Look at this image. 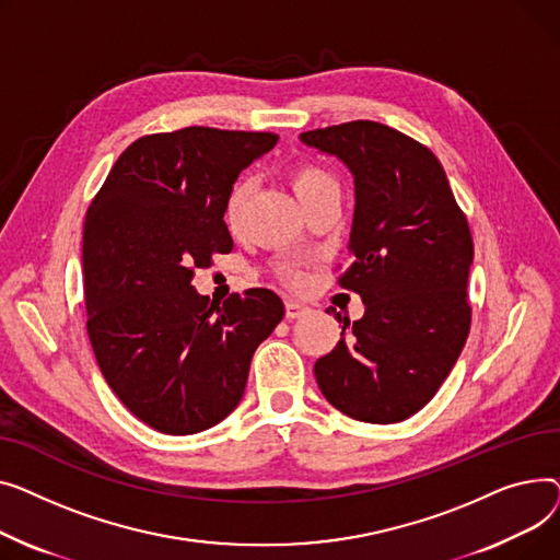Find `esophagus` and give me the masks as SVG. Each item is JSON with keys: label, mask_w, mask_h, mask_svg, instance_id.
Wrapping results in <instances>:
<instances>
[{"label": "esophagus", "mask_w": 560, "mask_h": 560, "mask_svg": "<svg viewBox=\"0 0 560 560\" xmlns=\"http://www.w3.org/2000/svg\"><path fill=\"white\" fill-rule=\"evenodd\" d=\"M305 312H307V305L301 303V301L289 299V301L284 303V314H287V318H299V316H303Z\"/></svg>", "instance_id": "obj_1"}]
</instances>
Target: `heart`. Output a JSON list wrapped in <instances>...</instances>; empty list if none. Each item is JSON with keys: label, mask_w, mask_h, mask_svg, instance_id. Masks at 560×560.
Segmentation results:
<instances>
[{"label": "heart", "mask_w": 560, "mask_h": 560, "mask_svg": "<svg viewBox=\"0 0 560 560\" xmlns=\"http://www.w3.org/2000/svg\"><path fill=\"white\" fill-rule=\"evenodd\" d=\"M291 187L295 191V196L305 203L310 201L314 194L323 191V189H330V187H337V180L327 174L323 167H318V164H312V162H305V164H299L291 172ZM248 199V185L246 183H237L233 189H230L228 199H225V206H223V219L228 225H235L242 217V210H244V203ZM295 280V276H293Z\"/></svg>", "instance_id": "obj_1"}]
</instances>
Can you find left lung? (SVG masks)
<instances>
[{
	"mask_svg": "<svg viewBox=\"0 0 560 560\" xmlns=\"http://www.w3.org/2000/svg\"><path fill=\"white\" fill-rule=\"evenodd\" d=\"M301 140L354 178V261L339 284L366 307L352 323L330 307L343 330L314 364L318 388L354 420L400 422L436 396L468 339V219L439 158L396 128L357 119Z\"/></svg>",
	"mask_w": 560,
	"mask_h": 560,
	"instance_id": "left-lung-1",
	"label": "left lung"
}]
</instances>
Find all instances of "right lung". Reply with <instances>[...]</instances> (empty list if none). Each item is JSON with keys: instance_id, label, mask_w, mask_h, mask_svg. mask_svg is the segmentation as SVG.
<instances>
[{"instance_id": "right-lung-1", "label": "right lung", "mask_w": 560, "mask_h": 560, "mask_svg": "<svg viewBox=\"0 0 560 560\" xmlns=\"http://www.w3.org/2000/svg\"><path fill=\"white\" fill-rule=\"evenodd\" d=\"M276 133L189 126L144 136L113 164L83 225L88 335L108 386L162 434H196L233 411L255 348L284 316L271 289L221 303L194 269L233 250L223 206Z\"/></svg>"}]
</instances>
